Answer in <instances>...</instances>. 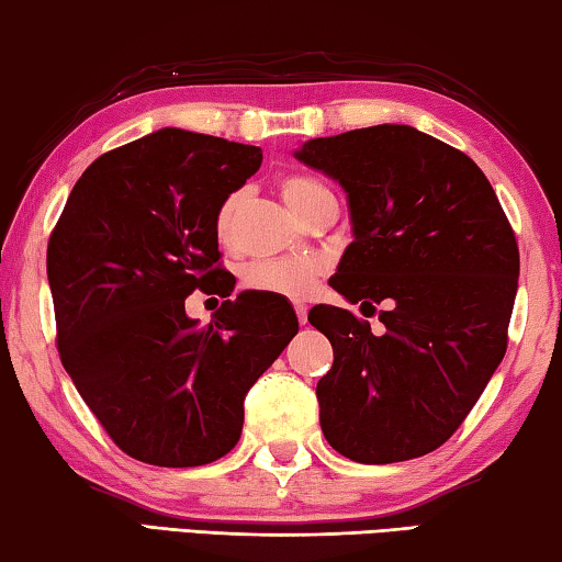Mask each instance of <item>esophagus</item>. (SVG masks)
<instances>
[{
	"instance_id": "esophagus-1",
	"label": "esophagus",
	"mask_w": 562,
	"mask_h": 562,
	"mask_svg": "<svg viewBox=\"0 0 562 562\" xmlns=\"http://www.w3.org/2000/svg\"><path fill=\"white\" fill-rule=\"evenodd\" d=\"M295 313H297V319H300V325H305V323H307V307H302V305H297V307H295Z\"/></svg>"
}]
</instances>
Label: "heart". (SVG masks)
Wrapping results in <instances>:
<instances>
[{"instance_id": "b5f03b06", "label": "heart", "mask_w": 562, "mask_h": 562, "mask_svg": "<svg viewBox=\"0 0 562 562\" xmlns=\"http://www.w3.org/2000/svg\"><path fill=\"white\" fill-rule=\"evenodd\" d=\"M282 200L288 202V207L300 217L310 204H313L319 194L327 190L319 182L310 180V177H288L280 184ZM243 202V194L235 192L222 202L217 212L215 229L220 239H227L235 227V217ZM319 274V267L307 260H257L249 262L243 272V282L249 290L267 292V295L290 297V300H305L310 292L315 290V280Z\"/></svg>"}]
</instances>
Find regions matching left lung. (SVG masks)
I'll return each mask as SVG.
<instances>
[{
    "mask_svg": "<svg viewBox=\"0 0 562 562\" xmlns=\"http://www.w3.org/2000/svg\"><path fill=\"white\" fill-rule=\"evenodd\" d=\"M347 194L352 243L333 290L378 319L317 305L335 360L317 382L325 440L355 462L427 456L483 395L507 347L520 255L473 159L409 124H378L295 149Z\"/></svg>",
    "mask_w": 562,
    "mask_h": 562,
    "instance_id": "1",
    "label": "left lung"
}]
</instances>
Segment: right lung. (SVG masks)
I'll use <instances>...</instances> for the list:
<instances>
[{"mask_svg":"<svg viewBox=\"0 0 562 562\" xmlns=\"http://www.w3.org/2000/svg\"><path fill=\"white\" fill-rule=\"evenodd\" d=\"M262 149L177 127L94 159L47 247L57 345L97 420L130 458L198 468L235 448L245 395L297 335L288 300L239 292L207 327L194 290L229 297L215 220Z\"/></svg>","mask_w":562,"mask_h":562,"instance_id":"1","label":"right lung"}]
</instances>
